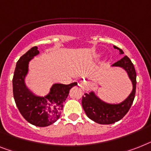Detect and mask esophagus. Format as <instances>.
Returning <instances> with one entry per match:
<instances>
[{"label": "esophagus", "instance_id": "34e87169", "mask_svg": "<svg viewBox=\"0 0 151 151\" xmlns=\"http://www.w3.org/2000/svg\"><path fill=\"white\" fill-rule=\"evenodd\" d=\"M80 86L82 87V88H87V87L89 86V83H88V82H87L86 79H82V80L80 81Z\"/></svg>", "mask_w": 151, "mask_h": 151}]
</instances>
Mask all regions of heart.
I'll use <instances>...</instances> for the list:
<instances>
[{
  "label": "heart",
  "instance_id": "1",
  "mask_svg": "<svg viewBox=\"0 0 151 151\" xmlns=\"http://www.w3.org/2000/svg\"><path fill=\"white\" fill-rule=\"evenodd\" d=\"M99 56H100V55H97L96 57H99Z\"/></svg>",
  "mask_w": 151,
  "mask_h": 151
}]
</instances>
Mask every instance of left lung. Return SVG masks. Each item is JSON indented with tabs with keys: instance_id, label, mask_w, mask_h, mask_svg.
Returning <instances> with one entry per match:
<instances>
[{
	"instance_id": "left-lung-1",
	"label": "left lung",
	"mask_w": 151,
	"mask_h": 151,
	"mask_svg": "<svg viewBox=\"0 0 151 151\" xmlns=\"http://www.w3.org/2000/svg\"><path fill=\"white\" fill-rule=\"evenodd\" d=\"M113 47L119 51L120 55L124 54L122 49L115 45ZM111 67H119L127 72L133 85V89L124 100L118 103H106L97 96L93 91H91L89 93H85L82 99L85 113L89 119L99 124H112L120 120L129 111L135 97L137 74L130 59L126 55L112 65Z\"/></svg>"
}]
</instances>
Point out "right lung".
Wrapping results in <instances>:
<instances>
[{
  "label": "right lung",
  "mask_w": 151,
  "mask_h": 151,
  "mask_svg": "<svg viewBox=\"0 0 151 151\" xmlns=\"http://www.w3.org/2000/svg\"><path fill=\"white\" fill-rule=\"evenodd\" d=\"M38 54V47L35 46L19 58L12 83L14 98L22 116L32 125L44 127L52 125L60 117L63 103L70 89L77 83H55L45 96L37 95L32 92L26 85L25 78L28 73L29 62Z\"/></svg>",
  "instance_id": "add662e5"
}]
</instances>
